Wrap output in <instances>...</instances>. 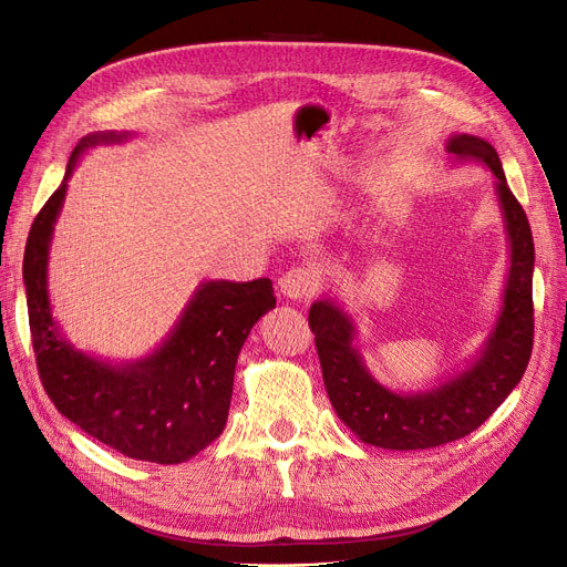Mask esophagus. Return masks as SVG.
Returning a JSON list of instances; mask_svg holds the SVG:
<instances>
[{
	"mask_svg": "<svg viewBox=\"0 0 567 567\" xmlns=\"http://www.w3.org/2000/svg\"><path fill=\"white\" fill-rule=\"evenodd\" d=\"M279 288L290 300H302L311 298V295L318 290V275L311 267H292L279 279Z\"/></svg>",
	"mask_w": 567,
	"mask_h": 567,
	"instance_id": "1",
	"label": "esophagus"
}]
</instances>
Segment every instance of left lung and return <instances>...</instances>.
I'll return each instance as SVG.
<instances>
[{
	"instance_id": "8db88e82",
	"label": "left lung",
	"mask_w": 567,
	"mask_h": 567,
	"mask_svg": "<svg viewBox=\"0 0 567 567\" xmlns=\"http://www.w3.org/2000/svg\"><path fill=\"white\" fill-rule=\"evenodd\" d=\"M445 150L452 161H477L494 173L509 245L501 311L475 358L426 390L394 392L367 369L355 346V320L337 300L322 298L309 309L322 381L339 420L362 443L385 450H426L468 436L517 388L533 350L535 249L526 212L512 196L501 158L487 141L454 133Z\"/></svg>"
}]
</instances>
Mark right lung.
<instances>
[{
  "label": "right lung",
  "instance_id": "obj_1",
  "mask_svg": "<svg viewBox=\"0 0 567 567\" xmlns=\"http://www.w3.org/2000/svg\"><path fill=\"white\" fill-rule=\"evenodd\" d=\"M128 138L126 131H96L75 145L64 182L27 237L22 279L39 375L55 409L124 456L168 466L192 460L221 436L237 355L277 298L269 279L203 281L168 337L131 362L90 355L62 334L50 307L48 260L66 182L87 150Z\"/></svg>",
  "mask_w": 567,
  "mask_h": 567
}]
</instances>
